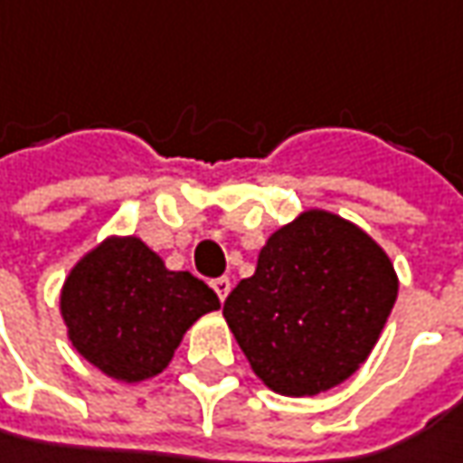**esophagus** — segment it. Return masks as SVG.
<instances>
[{"label":"esophagus","instance_id":"obj_1","mask_svg":"<svg viewBox=\"0 0 463 463\" xmlns=\"http://www.w3.org/2000/svg\"><path fill=\"white\" fill-rule=\"evenodd\" d=\"M212 290L217 292V298L225 303V298L231 295V279H228V277H217V279H212Z\"/></svg>","mask_w":463,"mask_h":463}]
</instances>
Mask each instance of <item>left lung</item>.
<instances>
[{
  "label": "left lung",
  "instance_id": "left-lung-1",
  "mask_svg": "<svg viewBox=\"0 0 463 463\" xmlns=\"http://www.w3.org/2000/svg\"><path fill=\"white\" fill-rule=\"evenodd\" d=\"M396 292L392 259L368 232L308 210L271 232L222 316L271 392L316 396L368 360Z\"/></svg>",
  "mask_w": 463,
  "mask_h": 463
}]
</instances>
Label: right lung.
<instances>
[{"label":"right lung","instance_id":"right-lung-1","mask_svg":"<svg viewBox=\"0 0 463 463\" xmlns=\"http://www.w3.org/2000/svg\"><path fill=\"white\" fill-rule=\"evenodd\" d=\"M212 288L165 269L139 238L111 235L85 253L61 288V318L74 350L124 383L163 373L186 329L217 311Z\"/></svg>","mask_w":463,"mask_h":463}]
</instances>
